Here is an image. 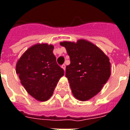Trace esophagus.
Listing matches in <instances>:
<instances>
[{
    "label": "esophagus",
    "mask_w": 130,
    "mask_h": 130,
    "mask_svg": "<svg viewBox=\"0 0 130 130\" xmlns=\"http://www.w3.org/2000/svg\"><path fill=\"white\" fill-rule=\"evenodd\" d=\"M61 68H62V70L65 72V69H66V66H65V65H62V66H61Z\"/></svg>",
    "instance_id": "esophagus-1"
}]
</instances>
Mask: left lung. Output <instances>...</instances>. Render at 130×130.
<instances>
[{"label":"left lung","instance_id":"left-lung-1","mask_svg":"<svg viewBox=\"0 0 130 130\" xmlns=\"http://www.w3.org/2000/svg\"><path fill=\"white\" fill-rule=\"evenodd\" d=\"M70 56V64L65 76L74 96L86 101L101 92L111 75L109 58L99 47L91 42L79 39L76 43L60 42Z\"/></svg>","mask_w":130,"mask_h":130}]
</instances>
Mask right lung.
<instances>
[{
  "label": "right lung",
  "instance_id": "right-lung-1",
  "mask_svg": "<svg viewBox=\"0 0 130 130\" xmlns=\"http://www.w3.org/2000/svg\"><path fill=\"white\" fill-rule=\"evenodd\" d=\"M53 45L37 43L28 48L16 62V72L29 94L38 101H47L64 71L58 65Z\"/></svg>",
  "mask_w": 130,
  "mask_h": 130
}]
</instances>
